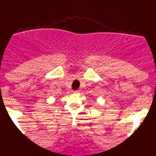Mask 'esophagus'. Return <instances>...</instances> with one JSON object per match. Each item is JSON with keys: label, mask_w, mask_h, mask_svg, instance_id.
Wrapping results in <instances>:
<instances>
[{"label": "esophagus", "mask_w": 156, "mask_h": 156, "mask_svg": "<svg viewBox=\"0 0 156 156\" xmlns=\"http://www.w3.org/2000/svg\"><path fill=\"white\" fill-rule=\"evenodd\" d=\"M79 91H80L79 90H73V93L74 94H77V93H78Z\"/></svg>", "instance_id": "1"}]
</instances>
